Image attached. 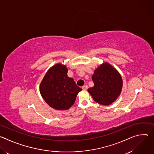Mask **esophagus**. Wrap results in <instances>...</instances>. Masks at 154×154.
I'll return each instance as SVG.
<instances>
[{
  "mask_svg": "<svg viewBox=\"0 0 154 154\" xmlns=\"http://www.w3.org/2000/svg\"><path fill=\"white\" fill-rule=\"evenodd\" d=\"M82 89L83 90H86L88 89V86L87 85H84L82 86Z\"/></svg>",
  "mask_w": 154,
  "mask_h": 154,
  "instance_id": "34e87169",
  "label": "esophagus"
}]
</instances>
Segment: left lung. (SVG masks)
<instances>
[{"label":"left lung","instance_id":"8db88e82","mask_svg":"<svg viewBox=\"0 0 154 154\" xmlns=\"http://www.w3.org/2000/svg\"><path fill=\"white\" fill-rule=\"evenodd\" d=\"M94 86L88 89L94 100L97 103L108 105L119 96L122 80L120 74L112 66L103 63L94 71L92 76Z\"/></svg>","mask_w":154,"mask_h":154}]
</instances>
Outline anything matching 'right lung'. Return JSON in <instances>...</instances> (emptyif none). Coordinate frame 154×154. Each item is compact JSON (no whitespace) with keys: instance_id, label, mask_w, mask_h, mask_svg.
Instances as JSON below:
<instances>
[{"instance_id":"1","label":"right lung","mask_w":154,"mask_h":154,"mask_svg":"<svg viewBox=\"0 0 154 154\" xmlns=\"http://www.w3.org/2000/svg\"><path fill=\"white\" fill-rule=\"evenodd\" d=\"M67 74L68 69L64 65L55 64L47 72L40 84L39 91L44 100L58 110L69 109L82 90Z\"/></svg>"}]
</instances>
